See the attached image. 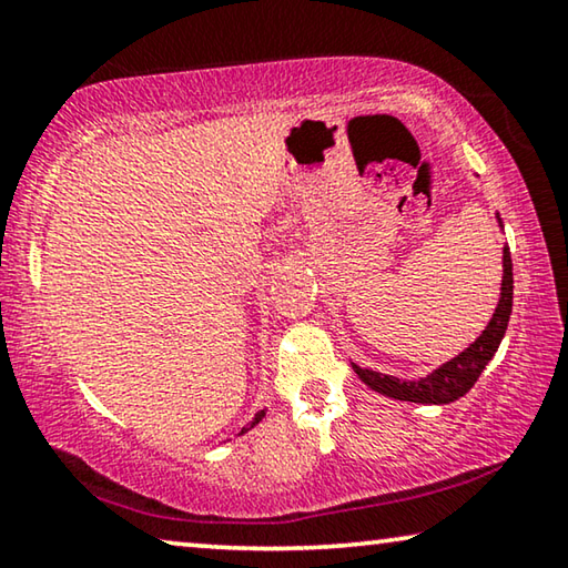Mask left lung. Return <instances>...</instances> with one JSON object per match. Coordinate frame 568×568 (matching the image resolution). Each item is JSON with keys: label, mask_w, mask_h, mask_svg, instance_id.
<instances>
[{"label": "left lung", "mask_w": 568, "mask_h": 568, "mask_svg": "<svg viewBox=\"0 0 568 568\" xmlns=\"http://www.w3.org/2000/svg\"><path fill=\"white\" fill-rule=\"evenodd\" d=\"M498 227L504 230L501 215L496 213ZM511 305H514V267H511V253H508V245L504 247V281H501V295H498V305L491 315V321L484 328V333L468 345L466 351H460L456 358L440 363L436 371H430L428 376L423 378H396L386 376V373L361 368V365H353L355 376H358L365 386L371 390L381 393L386 398L396 400H410V403H428V406H446V403H454L460 396L474 388L480 373L494 358L498 345H501L508 318H511Z\"/></svg>", "instance_id": "8db88e82"}]
</instances>
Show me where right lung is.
Segmentation results:
<instances>
[{
  "label": "right lung",
  "instance_id": "obj_1",
  "mask_svg": "<svg viewBox=\"0 0 568 568\" xmlns=\"http://www.w3.org/2000/svg\"><path fill=\"white\" fill-rule=\"evenodd\" d=\"M263 416H265V413H257V416H255L253 420H250V423H247V428H243V430H240V434H247V430H250V428H255V426H257V423H261V420H263Z\"/></svg>",
  "mask_w": 568,
  "mask_h": 568
}]
</instances>
